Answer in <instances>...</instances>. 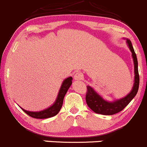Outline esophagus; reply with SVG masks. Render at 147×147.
Instances as JSON below:
<instances>
[{
    "label": "esophagus",
    "instance_id": "34e87169",
    "mask_svg": "<svg viewBox=\"0 0 147 147\" xmlns=\"http://www.w3.org/2000/svg\"><path fill=\"white\" fill-rule=\"evenodd\" d=\"M83 77L82 73H80L79 72H76L75 73V75H74V79L75 80H83Z\"/></svg>",
    "mask_w": 147,
    "mask_h": 147
}]
</instances>
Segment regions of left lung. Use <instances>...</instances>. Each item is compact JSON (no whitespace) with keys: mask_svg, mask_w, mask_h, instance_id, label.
I'll return each mask as SVG.
<instances>
[{"mask_svg":"<svg viewBox=\"0 0 147 147\" xmlns=\"http://www.w3.org/2000/svg\"><path fill=\"white\" fill-rule=\"evenodd\" d=\"M127 46L129 47L132 57L134 59V83L133 88L131 92L126 96L120 98V99L115 100L114 101H107L105 100L99 94H97L92 87L87 86V92H86V100L88 106L90 109H92L94 112L101 115H112L117 113L123 110L127 106L131 100L136 96L138 90L139 86V75L138 70V61H137L136 54L134 49L133 48L131 41L128 39H126Z\"/></svg>","mask_w":147,"mask_h":147,"instance_id":"8db88e82","label":"left lung"}]
</instances>
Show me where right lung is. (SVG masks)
Returning <instances> with one entry per match:
<instances>
[{
	"label": "right lung",
	"instance_id": "right-lung-1",
	"mask_svg": "<svg viewBox=\"0 0 147 147\" xmlns=\"http://www.w3.org/2000/svg\"><path fill=\"white\" fill-rule=\"evenodd\" d=\"M72 77H69V78H66L65 80L63 81L59 91L57 99L53 103V105H52V106L49 107V108L44 109V110L39 111V112H30V111L25 110L23 108H22V109L26 114H27L29 116L37 119H46L57 115L60 111V109H61V107H62L64 96L67 94V90L72 85Z\"/></svg>",
	"mask_w": 147,
	"mask_h": 147
}]
</instances>
